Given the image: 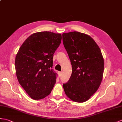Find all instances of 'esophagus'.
I'll return each instance as SVG.
<instances>
[{
    "label": "esophagus",
    "mask_w": 122,
    "mask_h": 122,
    "mask_svg": "<svg viewBox=\"0 0 122 122\" xmlns=\"http://www.w3.org/2000/svg\"><path fill=\"white\" fill-rule=\"evenodd\" d=\"M58 74H59V77H60V76H61V75H62V72H58Z\"/></svg>",
    "instance_id": "obj_1"
}]
</instances>
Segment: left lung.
I'll list each match as a JSON object with an SVG mask.
<instances>
[{
    "mask_svg": "<svg viewBox=\"0 0 122 122\" xmlns=\"http://www.w3.org/2000/svg\"><path fill=\"white\" fill-rule=\"evenodd\" d=\"M64 46L72 67L71 76L63 84L67 97L76 102H84L97 92L103 78L104 59L95 41L78 32L62 34Z\"/></svg>",
    "mask_w": 122,
    "mask_h": 122,
    "instance_id": "obj_1",
    "label": "left lung"
}]
</instances>
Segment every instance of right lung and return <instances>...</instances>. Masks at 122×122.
<instances>
[{"label":"right lung","mask_w":122,"mask_h":122,"mask_svg":"<svg viewBox=\"0 0 122 122\" xmlns=\"http://www.w3.org/2000/svg\"><path fill=\"white\" fill-rule=\"evenodd\" d=\"M61 34L51 32L34 33L24 42L15 60L19 84L34 100L49 95L56 82L52 69L53 54L61 44Z\"/></svg>","instance_id":"obj_1"}]
</instances>
